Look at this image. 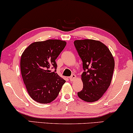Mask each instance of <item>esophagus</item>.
<instances>
[{
  "label": "esophagus",
  "instance_id": "34e87169",
  "mask_svg": "<svg viewBox=\"0 0 133 133\" xmlns=\"http://www.w3.org/2000/svg\"><path fill=\"white\" fill-rule=\"evenodd\" d=\"M76 76L74 74H72L71 76V77H70V80L71 82H72V81H74V79H76Z\"/></svg>",
  "mask_w": 133,
  "mask_h": 133
}]
</instances>
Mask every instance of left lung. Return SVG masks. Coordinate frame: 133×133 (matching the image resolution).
<instances>
[{
	"label": "left lung",
	"instance_id": "obj_1",
	"mask_svg": "<svg viewBox=\"0 0 133 133\" xmlns=\"http://www.w3.org/2000/svg\"><path fill=\"white\" fill-rule=\"evenodd\" d=\"M74 44L84 70L82 74L83 89L77 95L85 102H96L110 87L114 69V58L108 47L100 41L77 40Z\"/></svg>",
	"mask_w": 133,
	"mask_h": 133
}]
</instances>
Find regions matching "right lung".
<instances>
[{
	"instance_id": "right-lung-1",
	"label": "right lung",
	"mask_w": 133,
	"mask_h": 133,
	"mask_svg": "<svg viewBox=\"0 0 133 133\" xmlns=\"http://www.w3.org/2000/svg\"><path fill=\"white\" fill-rule=\"evenodd\" d=\"M61 40H47L31 43L23 51L21 70L29 95L41 103H48L57 97L65 82L56 73V59L66 46ZM50 68H54L51 72Z\"/></svg>"
}]
</instances>
